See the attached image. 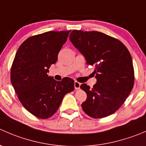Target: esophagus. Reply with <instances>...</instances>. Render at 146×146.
<instances>
[{
    "instance_id": "34e87169",
    "label": "esophagus",
    "mask_w": 146,
    "mask_h": 146,
    "mask_svg": "<svg viewBox=\"0 0 146 146\" xmlns=\"http://www.w3.org/2000/svg\"><path fill=\"white\" fill-rule=\"evenodd\" d=\"M80 85H81V84H80V82H77V81H75V82H74V87H75V89L77 90H78L80 89Z\"/></svg>"
}]
</instances>
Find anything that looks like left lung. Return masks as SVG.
I'll use <instances>...</instances> for the list:
<instances>
[{
    "mask_svg": "<svg viewBox=\"0 0 146 146\" xmlns=\"http://www.w3.org/2000/svg\"><path fill=\"white\" fill-rule=\"evenodd\" d=\"M70 41L85 57L88 65L95 66L97 82L93 88L83 83L87 94L82 104L85 114L99 119L114 114L133 89L134 70L131 56L118 39L100 32L73 30Z\"/></svg>",
    "mask_w": 146,
    "mask_h": 146,
    "instance_id": "8db88e82",
    "label": "left lung"
}]
</instances>
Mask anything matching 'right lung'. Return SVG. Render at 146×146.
<instances>
[{"label":"right lung","mask_w":146,"mask_h":146,"mask_svg":"<svg viewBox=\"0 0 146 146\" xmlns=\"http://www.w3.org/2000/svg\"><path fill=\"white\" fill-rule=\"evenodd\" d=\"M70 31L47 32L31 36L19 47L10 72V80L20 102L29 112L47 119L58 110L65 95L74 90V80L56 81L48 76Z\"/></svg>","instance_id":"add662e5"}]
</instances>
